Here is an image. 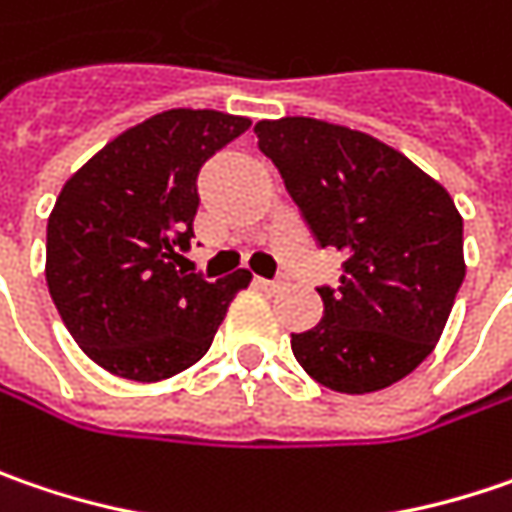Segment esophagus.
Returning a JSON list of instances; mask_svg holds the SVG:
<instances>
[{"label":"esophagus","mask_w":512,"mask_h":512,"mask_svg":"<svg viewBox=\"0 0 512 512\" xmlns=\"http://www.w3.org/2000/svg\"><path fill=\"white\" fill-rule=\"evenodd\" d=\"M259 282V288H265V291H276V288H282L285 285V279L282 276H276V279H256Z\"/></svg>","instance_id":"obj_1"}]
</instances>
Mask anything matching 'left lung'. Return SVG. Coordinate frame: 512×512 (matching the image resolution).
I'll return each instance as SVG.
<instances>
[{"mask_svg":"<svg viewBox=\"0 0 512 512\" xmlns=\"http://www.w3.org/2000/svg\"><path fill=\"white\" fill-rule=\"evenodd\" d=\"M317 247L343 250L322 320L291 334L296 363L343 395L386 389L432 354L464 282V221L449 192L371 135L314 117L256 123Z\"/></svg>","mask_w":512,"mask_h":512,"instance_id":"8db88e82","label":"left lung"}]
</instances>
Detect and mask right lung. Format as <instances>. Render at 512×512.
Here are the masks:
<instances>
[{"label":"right lung","mask_w":512,"mask_h":512,"mask_svg":"<svg viewBox=\"0 0 512 512\" xmlns=\"http://www.w3.org/2000/svg\"><path fill=\"white\" fill-rule=\"evenodd\" d=\"M247 117L169 109L126 129L77 169L48 218L45 279L68 334L97 366L152 383L198 363L250 270L181 268L201 167Z\"/></svg>","instance_id":"obj_1"}]
</instances>
